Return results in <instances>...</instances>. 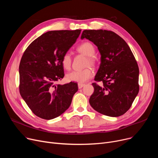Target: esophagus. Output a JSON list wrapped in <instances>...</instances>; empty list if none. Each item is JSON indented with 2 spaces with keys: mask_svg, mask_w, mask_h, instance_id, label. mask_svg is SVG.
<instances>
[{
  "mask_svg": "<svg viewBox=\"0 0 158 158\" xmlns=\"http://www.w3.org/2000/svg\"><path fill=\"white\" fill-rule=\"evenodd\" d=\"M85 85L83 84V83H78V88H79V89H81V88L83 87Z\"/></svg>",
  "mask_w": 158,
  "mask_h": 158,
  "instance_id": "obj_1",
  "label": "esophagus"
}]
</instances>
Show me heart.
Here are the masks:
<instances>
[{
  "instance_id": "heart-1",
  "label": "heart",
  "mask_w": 158,
  "mask_h": 158,
  "mask_svg": "<svg viewBox=\"0 0 158 158\" xmlns=\"http://www.w3.org/2000/svg\"><path fill=\"white\" fill-rule=\"evenodd\" d=\"M77 51L88 57V64H94L95 63V58L94 56L95 53L94 46L89 42H84L77 47ZM72 63L71 56L70 53L66 52L63 54L61 59V64L66 70L70 69ZM94 72L90 68H87L81 70H75L66 75V78L69 81L78 82L79 83L85 82L93 76Z\"/></svg>"
}]
</instances>
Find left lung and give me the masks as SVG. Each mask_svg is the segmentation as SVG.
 Wrapping results in <instances>:
<instances>
[{
  "instance_id": "obj_1",
  "label": "left lung",
  "mask_w": 158,
  "mask_h": 158,
  "mask_svg": "<svg viewBox=\"0 0 158 158\" xmlns=\"http://www.w3.org/2000/svg\"><path fill=\"white\" fill-rule=\"evenodd\" d=\"M93 42L101 54V64L95 76L102 81L95 83L89 104L97 112L112 117H119L131 107L139 92V69L127 45L114 32L85 30L81 39Z\"/></svg>"
}]
</instances>
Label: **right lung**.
<instances>
[{
  "label": "right lung",
  "instance_id": "right-lung-1",
  "mask_svg": "<svg viewBox=\"0 0 158 158\" xmlns=\"http://www.w3.org/2000/svg\"><path fill=\"white\" fill-rule=\"evenodd\" d=\"M81 29L51 31L29 45L19 65L20 94L35 114L45 120L59 117L70 107L77 84L55 82L63 78L61 59L76 43Z\"/></svg>",
  "mask_w": 158,
  "mask_h": 158
}]
</instances>
